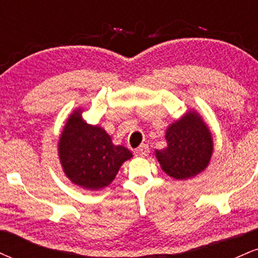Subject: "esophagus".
Wrapping results in <instances>:
<instances>
[{
	"mask_svg": "<svg viewBox=\"0 0 258 258\" xmlns=\"http://www.w3.org/2000/svg\"><path fill=\"white\" fill-rule=\"evenodd\" d=\"M135 154L136 156H139V158H144V156H147L149 154V147L147 144H142V146H139L135 150Z\"/></svg>",
	"mask_w": 258,
	"mask_h": 258,
	"instance_id": "34e87169",
	"label": "esophagus"
}]
</instances>
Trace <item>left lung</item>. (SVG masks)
<instances>
[{
	"mask_svg": "<svg viewBox=\"0 0 258 258\" xmlns=\"http://www.w3.org/2000/svg\"><path fill=\"white\" fill-rule=\"evenodd\" d=\"M167 146L155 150L162 171L174 179L193 178L209 166L214 153L210 127L195 110H189L167 127Z\"/></svg>",
	"mask_w": 258,
	"mask_h": 258,
	"instance_id": "obj_1",
	"label": "left lung"
}]
</instances>
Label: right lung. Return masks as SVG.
<instances>
[{
    "label": "right lung",
    "mask_w": 258,
    "mask_h": 258,
    "mask_svg": "<svg viewBox=\"0 0 258 258\" xmlns=\"http://www.w3.org/2000/svg\"><path fill=\"white\" fill-rule=\"evenodd\" d=\"M76 108L68 116L58 141V155L65 176L87 190H99L115 179L120 167L132 158L123 146L112 143L102 126L87 123Z\"/></svg>",
    "instance_id": "right-lung-1"
}]
</instances>
